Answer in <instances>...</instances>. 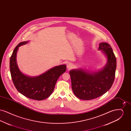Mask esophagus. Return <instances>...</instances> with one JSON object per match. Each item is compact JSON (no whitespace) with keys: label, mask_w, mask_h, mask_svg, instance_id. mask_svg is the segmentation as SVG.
<instances>
[{"label":"esophagus","mask_w":131,"mask_h":131,"mask_svg":"<svg viewBox=\"0 0 131 131\" xmlns=\"http://www.w3.org/2000/svg\"><path fill=\"white\" fill-rule=\"evenodd\" d=\"M73 67V65L71 63H67V68L68 70H70V69L72 68Z\"/></svg>","instance_id":"1"}]
</instances>
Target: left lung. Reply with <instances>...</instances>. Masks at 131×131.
I'll return each instance as SVG.
<instances>
[{
	"instance_id": "8db88e82",
	"label": "left lung",
	"mask_w": 131,
	"mask_h": 131,
	"mask_svg": "<svg viewBox=\"0 0 131 131\" xmlns=\"http://www.w3.org/2000/svg\"><path fill=\"white\" fill-rule=\"evenodd\" d=\"M99 50H103L107 57V63L102 70L92 73L81 69L70 71L73 91L80 99L92 100L100 97L111 88L114 81L116 59L111 46L101 43Z\"/></svg>"
}]
</instances>
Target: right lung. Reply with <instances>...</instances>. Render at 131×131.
I'll return each instance as SVG.
<instances>
[{"instance_id": "1", "label": "right lung", "mask_w": 131, "mask_h": 131, "mask_svg": "<svg viewBox=\"0 0 131 131\" xmlns=\"http://www.w3.org/2000/svg\"><path fill=\"white\" fill-rule=\"evenodd\" d=\"M28 42L25 41L19 43L13 52L10 60L11 78L15 86L20 93L33 100H44L52 93L58 78L66 71V66H57L35 77L24 74L17 65L16 56L19 47Z\"/></svg>"}]
</instances>
